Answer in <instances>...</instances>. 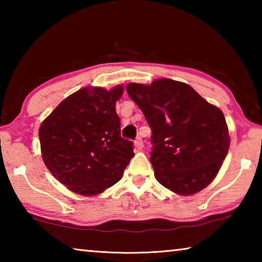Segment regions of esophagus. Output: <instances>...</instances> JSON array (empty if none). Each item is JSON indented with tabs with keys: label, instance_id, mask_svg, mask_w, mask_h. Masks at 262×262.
Masks as SVG:
<instances>
[{
	"label": "esophagus",
	"instance_id": "esophagus-1",
	"mask_svg": "<svg viewBox=\"0 0 262 262\" xmlns=\"http://www.w3.org/2000/svg\"><path fill=\"white\" fill-rule=\"evenodd\" d=\"M135 147H136V149H139V150L143 149L144 144H143V141H142L141 137H137V139L135 140Z\"/></svg>",
	"mask_w": 262,
	"mask_h": 262
}]
</instances>
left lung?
Segmentation results:
<instances>
[{
  "instance_id": "8db88e82",
  "label": "left lung",
  "mask_w": 262,
  "mask_h": 262,
  "mask_svg": "<svg viewBox=\"0 0 262 262\" xmlns=\"http://www.w3.org/2000/svg\"><path fill=\"white\" fill-rule=\"evenodd\" d=\"M126 90L151 128L150 162L158 183L181 195L207 187L230 145L222 111L188 84L170 78L151 85L130 83Z\"/></svg>"
}]
</instances>
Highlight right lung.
Wrapping results in <instances>:
<instances>
[{"instance_id": "add662e5", "label": "right lung", "mask_w": 262, "mask_h": 262, "mask_svg": "<svg viewBox=\"0 0 262 262\" xmlns=\"http://www.w3.org/2000/svg\"><path fill=\"white\" fill-rule=\"evenodd\" d=\"M122 86L82 89L66 98L39 129L42 159L61 184L81 195H96L117 184L134 157L122 139L115 103Z\"/></svg>"}]
</instances>
